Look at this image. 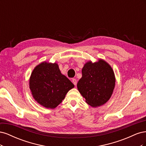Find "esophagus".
<instances>
[{
	"label": "esophagus",
	"instance_id": "1",
	"mask_svg": "<svg viewBox=\"0 0 146 146\" xmlns=\"http://www.w3.org/2000/svg\"><path fill=\"white\" fill-rule=\"evenodd\" d=\"M72 82L74 83V85H75V86H76V85H77V80L76 78H72Z\"/></svg>",
	"mask_w": 146,
	"mask_h": 146
}]
</instances>
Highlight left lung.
Wrapping results in <instances>:
<instances>
[{
  "instance_id": "1",
  "label": "left lung",
  "mask_w": 146,
  "mask_h": 146,
  "mask_svg": "<svg viewBox=\"0 0 146 146\" xmlns=\"http://www.w3.org/2000/svg\"><path fill=\"white\" fill-rule=\"evenodd\" d=\"M82 72L77 88L86 103L93 107L105 104L111 98L115 86V77L111 66L102 60L94 63L89 61Z\"/></svg>"
}]
</instances>
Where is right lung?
Returning a JSON list of instances; mask_svg holds the SVG:
<instances>
[{
  "instance_id": "obj_1",
  "label": "right lung",
  "mask_w": 146,
  "mask_h": 146,
  "mask_svg": "<svg viewBox=\"0 0 146 146\" xmlns=\"http://www.w3.org/2000/svg\"><path fill=\"white\" fill-rule=\"evenodd\" d=\"M30 89L37 102L47 108H55L64 99L74 84L61 73L56 63L43 62L34 69Z\"/></svg>"
}]
</instances>
